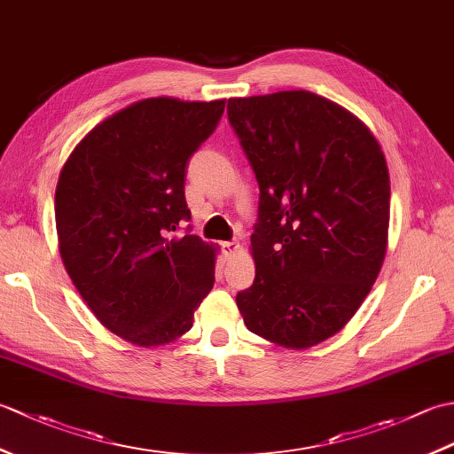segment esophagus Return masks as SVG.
Returning <instances> with one entry per match:
<instances>
[{"instance_id":"34e87169","label":"esophagus","mask_w":454,"mask_h":454,"mask_svg":"<svg viewBox=\"0 0 454 454\" xmlns=\"http://www.w3.org/2000/svg\"><path fill=\"white\" fill-rule=\"evenodd\" d=\"M222 249H224L226 257H234L239 252V244L238 242H224L222 244Z\"/></svg>"}]
</instances>
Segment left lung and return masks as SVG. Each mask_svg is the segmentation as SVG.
Wrapping results in <instances>:
<instances>
[{"instance_id": "left-lung-1", "label": "left lung", "mask_w": 454, "mask_h": 454, "mask_svg": "<svg viewBox=\"0 0 454 454\" xmlns=\"http://www.w3.org/2000/svg\"><path fill=\"white\" fill-rule=\"evenodd\" d=\"M259 183L255 281L236 304L249 332L302 351L341 332L388 247L390 176L379 140L306 90L228 99Z\"/></svg>"}]
</instances>
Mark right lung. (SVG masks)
Instances as JSON below:
<instances>
[{
  "mask_svg": "<svg viewBox=\"0 0 454 454\" xmlns=\"http://www.w3.org/2000/svg\"><path fill=\"white\" fill-rule=\"evenodd\" d=\"M226 99L148 98L85 134L56 185L62 263L95 317L138 347L185 335L212 285L218 246L173 236L191 218L187 163Z\"/></svg>",
  "mask_w": 454,
  "mask_h": 454,
  "instance_id": "add662e5",
  "label": "right lung"
}]
</instances>
